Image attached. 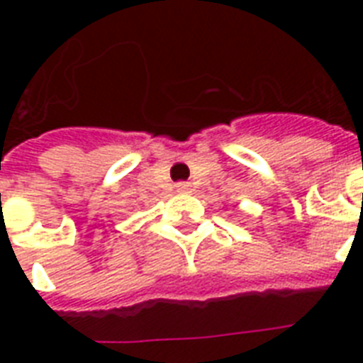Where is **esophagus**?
Masks as SVG:
<instances>
[{
    "instance_id": "esophagus-1",
    "label": "esophagus",
    "mask_w": 363,
    "mask_h": 363,
    "mask_svg": "<svg viewBox=\"0 0 363 363\" xmlns=\"http://www.w3.org/2000/svg\"><path fill=\"white\" fill-rule=\"evenodd\" d=\"M190 190V184L188 182H179L177 184V192H188Z\"/></svg>"
}]
</instances>
